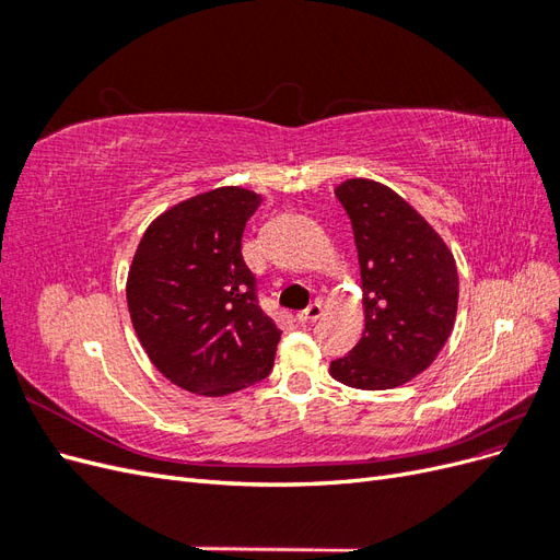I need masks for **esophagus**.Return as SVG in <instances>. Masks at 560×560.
<instances>
[{"label":"esophagus","mask_w":560,"mask_h":560,"mask_svg":"<svg viewBox=\"0 0 560 560\" xmlns=\"http://www.w3.org/2000/svg\"><path fill=\"white\" fill-rule=\"evenodd\" d=\"M319 315H322V303L315 301V303H311V306H308L306 311L296 313V319H299V322H313V319H317Z\"/></svg>","instance_id":"34e87169"}]
</instances>
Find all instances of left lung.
Segmentation results:
<instances>
[{
  "mask_svg": "<svg viewBox=\"0 0 560 560\" xmlns=\"http://www.w3.org/2000/svg\"><path fill=\"white\" fill-rule=\"evenodd\" d=\"M336 198L358 247L364 334L329 374L348 387L389 389L422 374L453 331L457 268L439 233L374 179H348Z\"/></svg>",
  "mask_w": 560,
  "mask_h": 560,
  "instance_id": "obj_1",
  "label": "left lung"
}]
</instances>
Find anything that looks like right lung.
<instances>
[{"label": "right lung", "mask_w": 560, "mask_h": 560, "mask_svg": "<svg viewBox=\"0 0 560 560\" xmlns=\"http://www.w3.org/2000/svg\"><path fill=\"white\" fill-rule=\"evenodd\" d=\"M261 196L222 186L149 224L128 270L135 334L161 374L194 395L224 397L273 369L280 329L257 299L243 231Z\"/></svg>", "instance_id": "obj_1"}]
</instances>
